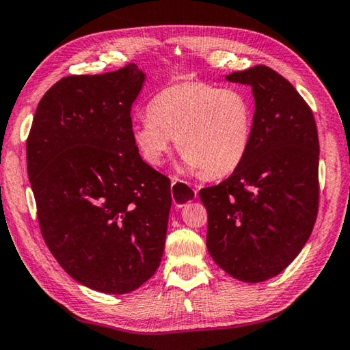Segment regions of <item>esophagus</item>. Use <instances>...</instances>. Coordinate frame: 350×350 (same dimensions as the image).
<instances>
[{
    "mask_svg": "<svg viewBox=\"0 0 350 350\" xmlns=\"http://www.w3.org/2000/svg\"><path fill=\"white\" fill-rule=\"evenodd\" d=\"M196 188L187 184L185 180L171 177V198L176 207H184L185 204L191 202L193 199H196Z\"/></svg>",
    "mask_w": 350,
    "mask_h": 350,
    "instance_id": "34e87169",
    "label": "esophagus"
}]
</instances>
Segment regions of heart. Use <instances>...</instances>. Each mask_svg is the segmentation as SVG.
Wrapping results in <instances>:
<instances>
[{"label": "heart", "instance_id": "b5f03b06", "mask_svg": "<svg viewBox=\"0 0 350 350\" xmlns=\"http://www.w3.org/2000/svg\"><path fill=\"white\" fill-rule=\"evenodd\" d=\"M254 99L240 87L187 81L155 93L132 138L148 165L159 166L176 140L187 171L221 179L243 163L252 142Z\"/></svg>", "mask_w": 350, "mask_h": 350}]
</instances>
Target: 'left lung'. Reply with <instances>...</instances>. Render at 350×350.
I'll use <instances>...</instances> for the list:
<instances>
[{
	"label": "left lung",
	"mask_w": 350,
	"mask_h": 350,
	"mask_svg": "<svg viewBox=\"0 0 350 350\" xmlns=\"http://www.w3.org/2000/svg\"><path fill=\"white\" fill-rule=\"evenodd\" d=\"M226 79L252 87V142L226 180L199 191L208 213L207 249L227 274L258 284L280 274L312 235L318 215L319 140L313 113L269 66Z\"/></svg>",
	"instance_id": "1"
}]
</instances>
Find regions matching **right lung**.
<instances>
[{"instance_id":"1","label":"right lung","mask_w":350,"mask_h":350,"mask_svg":"<svg viewBox=\"0 0 350 350\" xmlns=\"http://www.w3.org/2000/svg\"><path fill=\"white\" fill-rule=\"evenodd\" d=\"M145 77L135 64L64 77L38 103L26 142L48 249L76 282L109 295L151 279L168 229L170 179L143 162L132 138Z\"/></svg>"}]
</instances>
